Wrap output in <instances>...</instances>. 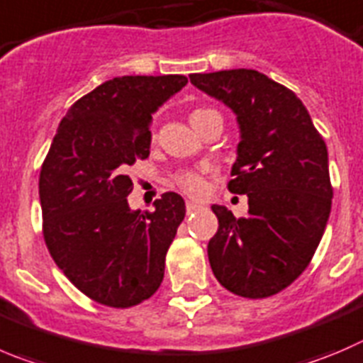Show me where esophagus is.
I'll return each mask as SVG.
<instances>
[{
    "mask_svg": "<svg viewBox=\"0 0 363 363\" xmlns=\"http://www.w3.org/2000/svg\"><path fill=\"white\" fill-rule=\"evenodd\" d=\"M187 212L189 213H192V212H196V210H199L201 208V205H198V203H192V201H187Z\"/></svg>",
    "mask_w": 363,
    "mask_h": 363,
    "instance_id": "34e87169",
    "label": "esophagus"
}]
</instances>
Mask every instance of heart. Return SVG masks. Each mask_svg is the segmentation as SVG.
<instances>
[{
	"label": "heart",
	"instance_id": "obj_1",
	"mask_svg": "<svg viewBox=\"0 0 363 363\" xmlns=\"http://www.w3.org/2000/svg\"><path fill=\"white\" fill-rule=\"evenodd\" d=\"M216 112V110L212 108H205V106H199V108H194L191 112V123H198L199 119H203L205 116H208V113ZM176 184H178V187L182 189L184 192H187V194L191 196H199L205 192V187H206V182L205 178H203L201 172L198 171H191V169H187V171H179L178 174H176Z\"/></svg>",
	"mask_w": 363,
	"mask_h": 363
}]
</instances>
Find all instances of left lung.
<instances>
[{
    "label": "left lung",
    "mask_w": 363,
    "mask_h": 363,
    "mask_svg": "<svg viewBox=\"0 0 363 363\" xmlns=\"http://www.w3.org/2000/svg\"><path fill=\"white\" fill-rule=\"evenodd\" d=\"M230 106L240 128L228 191L247 194L246 217L213 205L219 228L208 242L217 281L242 298L287 289L312 260L331 210L328 150L301 99L255 69L189 76Z\"/></svg>",
    "instance_id": "obj_1"
}]
</instances>
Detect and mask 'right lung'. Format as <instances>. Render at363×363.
Masks as SVG:
<instances>
[{
    "label": "right lung",
    "mask_w": 363,
    "mask_h": 363,
    "mask_svg": "<svg viewBox=\"0 0 363 363\" xmlns=\"http://www.w3.org/2000/svg\"><path fill=\"white\" fill-rule=\"evenodd\" d=\"M182 74L121 76L69 108L39 178L43 233L78 291L113 308L155 294L185 201L165 192L153 212L132 210L128 171L150 157L151 113L187 85Z\"/></svg>",
    "instance_id": "1"
}]
</instances>
